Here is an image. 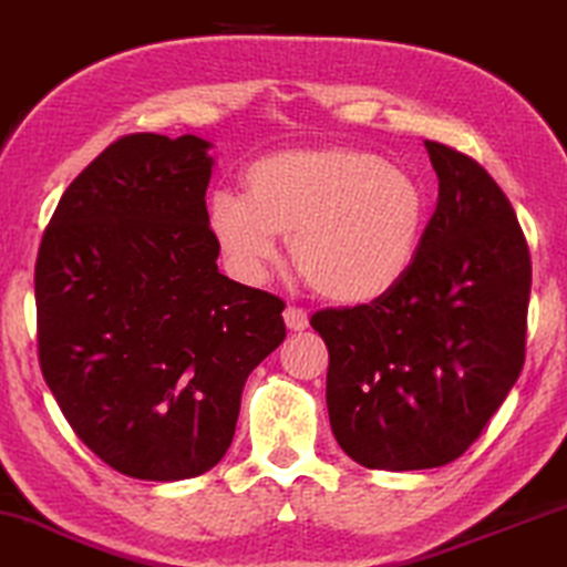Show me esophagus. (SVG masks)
Here are the masks:
<instances>
[{"mask_svg":"<svg viewBox=\"0 0 567 567\" xmlns=\"http://www.w3.org/2000/svg\"><path fill=\"white\" fill-rule=\"evenodd\" d=\"M284 323L289 331H305L307 326H310V316H307L305 310H299V307H286L284 310Z\"/></svg>","mask_w":567,"mask_h":567,"instance_id":"34e87169","label":"esophagus"}]
</instances>
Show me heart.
<instances>
[{"mask_svg": "<svg viewBox=\"0 0 567 567\" xmlns=\"http://www.w3.org/2000/svg\"><path fill=\"white\" fill-rule=\"evenodd\" d=\"M244 197L209 202V230L230 270L260 284L289 236L297 270L337 305L379 302L400 286L421 251L425 194L379 155L349 146H291L255 159Z\"/></svg>", "mask_w": 567, "mask_h": 567, "instance_id": "obj_1", "label": "heart"}]
</instances>
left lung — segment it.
<instances>
[{
  "label": "left lung",
  "instance_id": "left-lung-1",
  "mask_svg": "<svg viewBox=\"0 0 567 567\" xmlns=\"http://www.w3.org/2000/svg\"><path fill=\"white\" fill-rule=\"evenodd\" d=\"M439 199L408 278L379 302L320 310L331 431L354 463L423 471L484 431L526 360L528 244L494 178L425 142Z\"/></svg>",
  "mask_w": 567,
  "mask_h": 567
}]
</instances>
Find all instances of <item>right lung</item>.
Returning a JSON list of instances; mask_svg holds the SVG:
<instances>
[{"mask_svg": "<svg viewBox=\"0 0 567 567\" xmlns=\"http://www.w3.org/2000/svg\"><path fill=\"white\" fill-rule=\"evenodd\" d=\"M209 146L117 138L68 186L41 239V373L81 442L131 478L218 465L244 383L286 339L281 299L215 262Z\"/></svg>", "mask_w": 567, "mask_h": 567, "instance_id": "obj_1", "label": "right lung"}]
</instances>
